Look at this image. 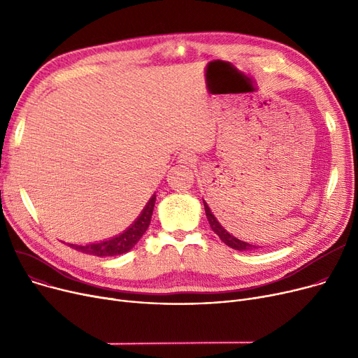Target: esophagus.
<instances>
[{
  "label": "esophagus",
  "instance_id": "1",
  "mask_svg": "<svg viewBox=\"0 0 358 358\" xmlns=\"http://www.w3.org/2000/svg\"><path fill=\"white\" fill-rule=\"evenodd\" d=\"M178 159H180L181 164H194L197 161L196 155L193 152H190V150H182L180 157H178Z\"/></svg>",
  "mask_w": 358,
  "mask_h": 358
}]
</instances>
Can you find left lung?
<instances>
[{"instance_id": "left-lung-1", "label": "left lung", "mask_w": 358, "mask_h": 358, "mask_svg": "<svg viewBox=\"0 0 358 358\" xmlns=\"http://www.w3.org/2000/svg\"><path fill=\"white\" fill-rule=\"evenodd\" d=\"M203 206H204V212H206V216H208V220H209V224L210 228L213 229V232L227 243L228 247L236 250V251H252V250H258V248H262V245H258V243H252V242H247V241H242L236 236H234L231 232H228L227 229H224L222 227V223L216 219V216L212 213L209 204L206 203L203 200Z\"/></svg>"}]
</instances>
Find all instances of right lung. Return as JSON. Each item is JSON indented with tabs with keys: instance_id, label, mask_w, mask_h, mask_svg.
<instances>
[{
	"instance_id": "obj_1",
	"label": "right lung",
	"mask_w": 358,
	"mask_h": 358,
	"mask_svg": "<svg viewBox=\"0 0 358 358\" xmlns=\"http://www.w3.org/2000/svg\"><path fill=\"white\" fill-rule=\"evenodd\" d=\"M157 196L152 194L141 212V215L136 217V220L130 224V227L123 231L122 234L113 236L110 239L101 241V242H92V243H85V245H78V243H68V245L73 250H77L84 254L90 255H97V257H115V255H122L127 251L134 248L142 235L146 232L150 217H152L154 212V206H155Z\"/></svg>"
}]
</instances>
